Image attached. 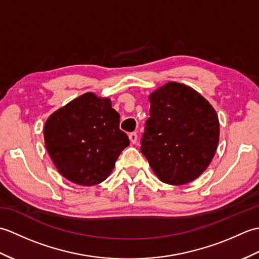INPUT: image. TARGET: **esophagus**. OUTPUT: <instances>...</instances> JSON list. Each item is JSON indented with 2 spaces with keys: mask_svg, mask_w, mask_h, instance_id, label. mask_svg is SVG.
I'll return each instance as SVG.
<instances>
[{
  "mask_svg": "<svg viewBox=\"0 0 259 259\" xmlns=\"http://www.w3.org/2000/svg\"><path fill=\"white\" fill-rule=\"evenodd\" d=\"M129 139L131 141V144H136L137 140H138V135H137V133H131L129 134Z\"/></svg>",
  "mask_w": 259,
  "mask_h": 259,
  "instance_id": "esophagus-1",
  "label": "esophagus"
}]
</instances>
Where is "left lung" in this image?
<instances>
[{
	"label": "left lung",
	"instance_id": "8db88e82",
	"mask_svg": "<svg viewBox=\"0 0 259 259\" xmlns=\"http://www.w3.org/2000/svg\"><path fill=\"white\" fill-rule=\"evenodd\" d=\"M149 101L142 155L162 183L188 184L205 171L216 152L217 113L199 93L178 82L159 88Z\"/></svg>",
	"mask_w": 259,
	"mask_h": 259
}]
</instances>
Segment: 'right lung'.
Returning a JSON list of instances; mask_svg holds the SVG:
<instances>
[{
    "label": "right lung",
    "mask_w": 259,
    "mask_h": 259,
    "mask_svg": "<svg viewBox=\"0 0 259 259\" xmlns=\"http://www.w3.org/2000/svg\"><path fill=\"white\" fill-rule=\"evenodd\" d=\"M120 115L110 99L88 92L48 118L47 150L59 172L76 185L107 179L129 138L119 128Z\"/></svg>",
    "instance_id": "obj_1"
}]
</instances>
